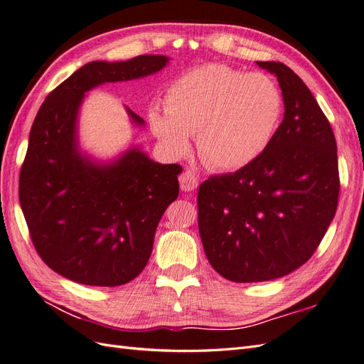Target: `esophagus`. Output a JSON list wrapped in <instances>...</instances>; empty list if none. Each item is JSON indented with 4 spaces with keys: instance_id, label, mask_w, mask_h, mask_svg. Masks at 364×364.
<instances>
[{
    "instance_id": "34e87169",
    "label": "esophagus",
    "mask_w": 364,
    "mask_h": 364,
    "mask_svg": "<svg viewBox=\"0 0 364 364\" xmlns=\"http://www.w3.org/2000/svg\"><path fill=\"white\" fill-rule=\"evenodd\" d=\"M197 183H199V179H197V174L193 170H186L179 176V185L183 191H194L197 188Z\"/></svg>"
}]
</instances>
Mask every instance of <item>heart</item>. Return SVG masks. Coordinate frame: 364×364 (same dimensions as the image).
Returning a JSON list of instances; mask_svg holds the SVG:
<instances>
[{
    "label": "heart",
    "mask_w": 364,
    "mask_h": 364,
    "mask_svg": "<svg viewBox=\"0 0 364 364\" xmlns=\"http://www.w3.org/2000/svg\"><path fill=\"white\" fill-rule=\"evenodd\" d=\"M282 95L261 73L245 74L208 63L174 80L165 94V112L153 107L151 130L174 155L190 149L214 170H238L267 149L279 124Z\"/></svg>",
    "instance_id": "obj_1"
}]
</instances>
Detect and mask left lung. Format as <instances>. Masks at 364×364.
Here are the masks:
<instances>
[{
    "mask_svg": "<svg viewBox=\"0 0 364 364\" xmlns=\"http://www.w3.org/2000/svg\"><path fill=\"white\" fill-rule=\"evenodd\" d=\"M257 63L279 82L282 123L257 159L197 193L206 258L232 282L277 279L310 259L340 190L336 136L314 95L287 65Z\"/></svg>",
    "mask_w": 364,
    "mask_h": 364,
    "instance_id": "obj_1",
    "label": "left lung"
}]
</instances>
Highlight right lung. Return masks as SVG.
<instances>
[{
    "label": "right lung",
    "mask_w": 364,
    "mask_h": 364,
    "mask_svg": "<svg viewBox=\"0 0 364 364\" xmlns=\"http://www.w3.org/2000/svg\"><path fill=\"white\" fill-rule=\"evenodd\" d=\"M168 58L83 65L39 107L19 173V203L42 261L74 282L115 287L135 279L151 255L165 209L179 196L178 164L153 162L136 147L97 164L77 146L85 92L161 71ZM134 123L144 119L127 107Z\"/></svg>",
    "instance_id": "1"
}]
</instances>
